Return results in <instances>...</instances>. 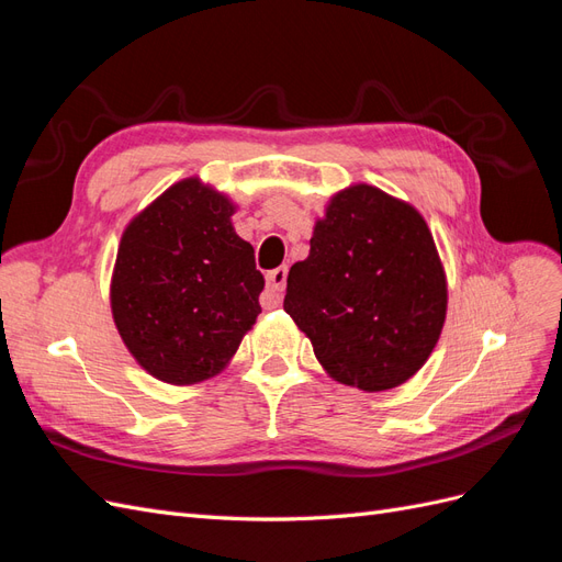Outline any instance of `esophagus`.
<instances>
[{
	"label": "esophagus",
	"mask_w": 562,
	"mask_h": 562,
	"mask_svg": "<svg viewBox=\"0 0 562 562\" xmlns=\"http://www.w3.org/2000/svg\"><path fill=\"white\" fill-rule=\"evenodd\" d=\"M285 279H288V267H279L274 271H269V274H267V291L260 297L265 310L279 307L281 293H283V288H285Z\"/></svg>",
	"instance_id": "34e87169"
}]
</instances>
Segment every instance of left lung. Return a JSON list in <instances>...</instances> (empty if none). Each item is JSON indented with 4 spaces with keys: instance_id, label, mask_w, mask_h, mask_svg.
<instances>
[{
    "instance_id": "1",
    "label": "left lung",
    "mask_w": 562,
    "mask_h": 562,
    "mask_svg": "<svg viewBox=\"0 0 562 562\" xmlns=\"http://www.w3.org/2000/svg\"><path fill=\"white\" fill-rule=\"evenodd\" d=\"M283 310L339 384L389 391L427 363L448 314V277L424 215L375 184L335 192Z\"/></svg>"
}]
</instances>
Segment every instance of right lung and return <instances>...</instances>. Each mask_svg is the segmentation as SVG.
<instances>
[{
  "label": "right lung",
  "mask_w": 562,
  "mask_h": 562,
  "mask_svg": "<svg viewBox=\"0 0 562 562\" xmlns=\"http://www.w3.org/2000/svg\"><path fill=\"white\" fill-rule=\"evenodd\" d=\"M236 203L199 176L133 215L110 281L114 326L151 378L192 386L215 378L255 326L265 279L234 232Z\"/></svg>",
  "instance_id": "right-lung-1"
}]
</instances>
